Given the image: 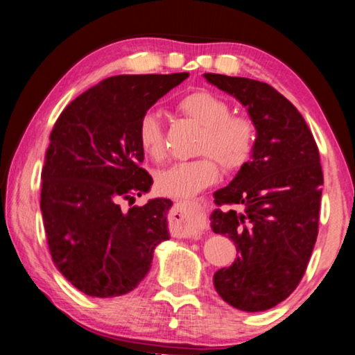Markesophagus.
<instances>
[{
    "label": "esophagus",
    "instance_id": "obj_1",
    "mask_svg": "<svg viewBox=\"0 0 355 355\" xmlns=\"http://www.w3.org/2000/svg\"><path fill=\"white\" fill-rule=\"evenodd\" d=\"M177 208L182 215L183 213H193L198 219L204 216V210H202V207L196 204H189V202H177ZM189 235H194V234H189Z\"/></svg>",
    "mask_w": 355,
    "mask_h": 355
}]
</instances>
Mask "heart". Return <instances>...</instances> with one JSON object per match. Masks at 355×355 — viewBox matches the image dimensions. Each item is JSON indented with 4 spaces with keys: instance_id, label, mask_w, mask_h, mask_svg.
Listing matches in <instances>:
<instances>
[{
    "instance_id": "b5f03b06",
    "label": "heart",
    "mask_w": 355,
    "mask_h": 355,
    "mask_svg": "<svg viewBox=\"0 0 355 355\" xmlns=\"http://www.w3.org/2000/svg\"><path fill=\"white\" fill-rule=\"evenodd\" d=\"M177 109L200 125L196 142V153L200 156L157 172L156 188L167 198L191 199L216 183V160L226 171H237L250 161L256 145V126L248 116L230 114L226 101L207 89L188 93L178 101ZM137 140L151 159H164V132L157 112L147 110L140 116Z\"/></svg>"
}]
</instances>
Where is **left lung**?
Masks as SVG:
<instances>
[{
    "label": "left lung",
    "mask_w": 355,
    "mask_h": 355,
    "mask_svg": "<svg viewBox=\"0 0 355 355\" xmlns=\"http://www.w3.org/2000/svg\"><path fill=\"white\" fill-rule=\"evenodd\" d=\"M239 99L256 126V145L229 187L215 193L211 229L237 246L239 257L213 284L224 302L256 313L277 306L305 275L318 239L322 167L306 121L268 83L204 74Z\"/></svg>",
    "instance_id": "1"
}]
</instances>
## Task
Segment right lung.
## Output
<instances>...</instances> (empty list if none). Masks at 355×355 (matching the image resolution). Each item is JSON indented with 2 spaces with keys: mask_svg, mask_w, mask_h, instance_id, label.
Here are the masks:
<instances>
[{
  "mask_svg": "<svg viewBox=\"0 0 355 355\" xmlns=\"http://www.w3.org/2000/svg\"><path fill=\"white\" fill-rule=\"evenodd\" d=\"M188 76L109 77L72 101L55 123L41 211L53 263L83 294L109 299L136 289L155 248L168 240L171 200L151 199L128 211L120 202L153 184L140 167V116Z\"/></svg>",
  "mask_w": 355,
  "mask_h": 355,
  "instance_id": "obj_1",
  "label": "right lung"
}]
</instances>
